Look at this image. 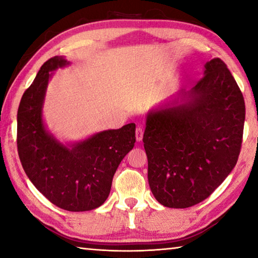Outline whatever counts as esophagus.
Returning <instances> with one entry per match:
<instances>
[{
	"instance_id": "esophagus-1",
	"label": "esophagus",
	"mask_w": 258,
	"mask_h": 258,
	"mask_svg": "<svg viewBox=\"0 0 258 258\" xmlns=\"http://www.w3.org/2000/svg\"><path fill=\"white\" fill-rule=\"evenodd\" d=\"M143 138V130L141 127H137L135 130V139H137V141H141Z\"/></svg>"
}]
</instances>
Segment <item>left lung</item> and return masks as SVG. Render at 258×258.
I'll return each instance as SVG.
<instances>
[{
	"label": "left lung",
	"mask_w": 258,
	"mask_h": 258,
	"mask_svg": "<svg viewBox=\"0 0 258 258\" xmlns=\"http://www.w3.org/2000/svg\"><path fill=\"white\" fill-rule=\"evenodd\" d=\"M244 115L241 91L220 58L206 62L192 89L151 109L143 146L157 202L187 208L208 198L237 164Z\"/></svg>",
	"instance_id": "8db88e82"
}]
</instances>
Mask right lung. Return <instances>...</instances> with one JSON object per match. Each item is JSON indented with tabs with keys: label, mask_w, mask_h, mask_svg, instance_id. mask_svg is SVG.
<instances>
[{
	"label": "right lung",
	"mask_w": 258,
	"mask_h": 258,
	"mask_svg": "<svg viewBox=\"0 0 258 258\" xmlns=\"http://www.w3.org/2000/svg\"><path fill=\"white\" fill-rule=\"evenodd\" d=\"M69 63L61 55L49 59L25 91L17 115V146L26 175L46 199L69 212H86L108 198L116 169L134 147L135 124L60 142L46 130L43 104L53 72Z\"/></svg>",
	"instance_id": "obj_1"
}]
</instances>
